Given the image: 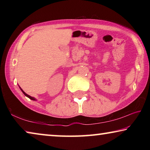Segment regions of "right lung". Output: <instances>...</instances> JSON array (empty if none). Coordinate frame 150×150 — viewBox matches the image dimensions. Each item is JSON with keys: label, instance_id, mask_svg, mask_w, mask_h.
Masks as SVG:
<instances>
[{"label": "right lung", "instance_id": "obj_1", "mask_svg": "<svg viewBox=\"0 0 150 150\" xmlns=\"http://www.w3.org/2000/svg\"><path fill=\"white\" fill-rule=\"evenodd\" d=\"M20 89H21V91H22V92L24 93V95H25V96H26L27 97H28L30 99H31V100H37L36 99H35V98H34V97H32V96H30V95H27V94L24 92V91L21 88H20Z\"/></svg>", "mask_w": 150, "mask_h": 150}]
</instances>
